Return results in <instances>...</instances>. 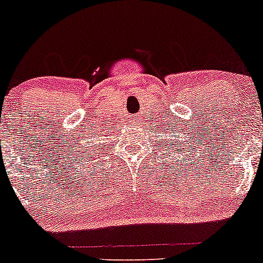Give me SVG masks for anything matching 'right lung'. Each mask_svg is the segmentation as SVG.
<instances>
[{
	"mask_svg": "<svg viewBox=\"0 0 263 263\" xmlns=\"http://www.w3.org/2000/svg\"><path fill=\"white\" fill-rule=\"evenodd\" d=\"M89 155H90V154H89Z\"/></svg>",
	"mask_w": 263,
	"mask_h": 263,
	"instance_id": "obj_1",
	"label": "right lung"
}]
</instances>
